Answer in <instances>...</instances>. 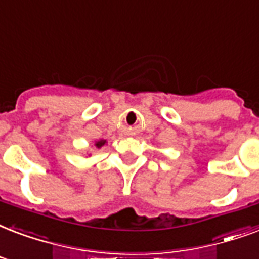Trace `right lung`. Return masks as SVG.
<instances>
[{
	"mask_svg": "<svg viewBox=\"0 0 259 259\" xmlns=\"http://www.w3.org/2000/svg\"><path fill=\"white\" fill-rule=\"evenodd\" d=\"M104 144H106V140H99V141H96V143H95V147L102 148Z\"/></svg>",
	"mask_w": 259,
	"mask_h": 259,
	"instance_id": "obj_1",
	"label": "right lung"
}]
</instances>
